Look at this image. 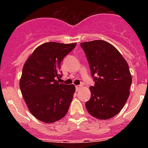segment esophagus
Masks as SVG:
<instances>
[{"label": "esophagus", "instance_id": "1", "mask_svg": "<svg viewBox=\"0 0 148 148\" xmlns=\"http://www.w3.org/2000/svg\"><path fill=\"white\" fill-rule=\"evenodd\" d=\"M82 85H77V86H76V90H77V91H79L80 89V88H82Z\"/></svg>", "mask_w": 148, "mask_h": 148}]
</instances>
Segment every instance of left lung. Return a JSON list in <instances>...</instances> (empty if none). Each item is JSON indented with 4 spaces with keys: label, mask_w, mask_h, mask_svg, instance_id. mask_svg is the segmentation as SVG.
<instances>
[{
    "label": "left lung",
    "mask_w": 148,
    "mask_h": 148,
    "mask_svg": "<svg viewBox=\"0 0 148 148\" xmlns=\"http://www.w3.org/2000/svg\"><path fill=\"white\" fill-rule=\"evenodd\" d=\"M86 54L95 85L86 102L94 117L107 120L121 111L130 95L132 76L127 63L114 46L102 40L80 44Z\"/></svg>",
    "instance_id": "8db88e82"
}]
</instances>
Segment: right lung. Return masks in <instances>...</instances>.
I'll return each instance as SVG.
<instances>
[{
    "mask_svg": "<svg viewBox=\"0 0 148 148\" xmlns=\"http://www.w3.org/2000/svg\"><path fill=\"white\" fill-rule=\"evenodd\" d=\"M77 43L47 42L36 48L23 66L20 89L31 114L46 123L61 120L68 112L75 86L58 82L61 63Z\"/></svg>",
    "mask_w": 148,
    "mask_h": 148,
    "instance_id": "obj_1",
    "label": "right lung"
}]
</instances>
